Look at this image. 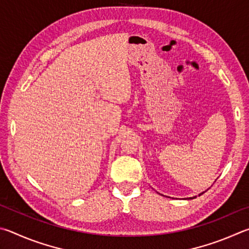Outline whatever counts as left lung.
Masks as SVG:
<instances>
[{
	"label": "left lung",
	"instance_id": "left-lung-1",
	"mask_svg": "<svg viewBox=\"0 0 249 249\" xmlns=\"http://www.w3.org/2000/svg\"><path fill=\"white\" fill-rule=\"evenodd\" d=\"M202 194H203V193H202ZM202 194H201V195H202ZM199 196H200V195H199ZM194 198H196V197H194ZM191 199H193V198H191Z\"/></svg>",
	"mask_w": 249,
	"mask_h": 249
}]
</instances>
